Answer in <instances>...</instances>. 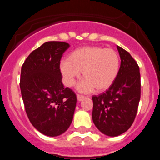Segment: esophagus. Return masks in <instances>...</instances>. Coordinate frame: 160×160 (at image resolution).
<instances>
[{
	"label": "esophagus",
	"instance_id": "esophagus-1",
	"mask_svg": "<svg viewBox=\"0 0 160 160\" xmlns=\"http://www.w3.org/2000/svg\"><path fill=\"white\" fill-rule=\"evenodd\" d=\"M83 98H84V96L80 95V94H77V99H78V102L82 101Z\"/></svg>",
	"mask_w": 160,
	"mask_h": 160
}]
</instances>
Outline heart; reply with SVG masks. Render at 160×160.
I'll use <instances>...</instances> for the list:
<instances>
[{
  "label": "heart",
  "instance_id": "1",
  "mask_svg": "<svg viewBox=\"0 0 160 160\" xmlns=\"http://www.w3.org/2000/svg\"><path fill=\"white\" fill-rule=\"evenodd\" d=\"M60 72L66 86L75 84L82 72L83 79L78 89L83 93L108 90L119 73L120 57L111 48L89 46L78 48L68 55L67 61L60 63Z\"/></svg>",
  "mask_w": 160,
  "mask_h": 160
}]
</instances>
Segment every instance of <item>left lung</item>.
Segmentation results:
<instances>
[{"instance_id":"8db88e82","label":"left lung","mask_w":160,"mask_h":160,"mask_svg":"<svg viewBox=\"0 0 160 160\" xmlns=\"http://www.w3.org/2000/svg\"><path fill=\"white\" fill-rule=\"evenodd\" d=\"M121 58L116 80L106 92L94 95L92 119L104 135L114 137L132 125L140 100L139 67L125 49L117 46Z\"/></svg>"}]
</instances>
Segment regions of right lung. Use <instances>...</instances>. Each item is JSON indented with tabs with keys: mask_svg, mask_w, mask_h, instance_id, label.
I'll return each mask as SVG.
<instances>
[{
	"mask_svg": "<svg viewBox=\"0 0 160 160\" xmlns=\"http://www.w3.org/2000/svg\"><path fill=\"white\" fill-rule=\"evenodd\" d=\"M70 45L47 42L33 50L22 66L20 87L32 125L47 136L62 135L73 120L77 97L62 82L60 61Z\"/></svg>",
	"mask_w": 160,
	"mask_h": 160,
	"instance_id": "add662e5",
	"label": "right lung"
}]
</instances>
